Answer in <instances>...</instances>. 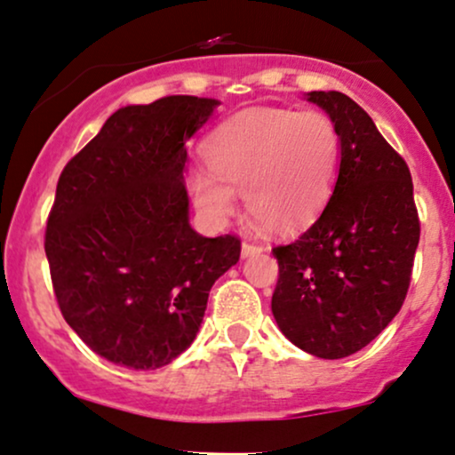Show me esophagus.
Instances as JSON below:
<instances>
[{
	"instance_id": "esophagus-1",
	"label": "esophagus",
	"mask_w": 455,
	"mask_h": 455,
	"mask_svg": "<svg viewBox=\"0 0 455 455\" xmlns=\"http://www.w3.org/2000/svg\"><path fill=\"white\" fill-rule=\"evenodd\" d=\"M262 251V245L258 243H250V241H243V245H241V256L243 258H250L254 254H260Z\"/></svg>"
}]
</instances>
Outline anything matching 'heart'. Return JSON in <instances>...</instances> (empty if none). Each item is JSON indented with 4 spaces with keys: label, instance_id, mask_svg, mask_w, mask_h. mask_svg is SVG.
<instances>
[{
    "label": "heart",
    "instance_id": "b5f03b06",
    "mask_svg": "<svg viewBox=\"0 0 455 455\" xmlns=\"http://www.w3.org/2000/svg\"><path fill=\"white\" fill-rule=\"evenodd\" d=\"M210 170L193 168L187 185L212 224L227 222L235 195L262 231L291 235L308 227L336 185L342 157L338 125L323 111L254 108L222 124L205 145Z\"/></svg>",
    "mask_w": 455,
    "mask_h": 455
}]
</instances>
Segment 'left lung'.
<instances>
[{
	"label": "left lung",
	"mask_w": 455,
	"mask_h": 455,
	"mask_svg": "<svg viewBox=\"0 0 455 455\" xmlns=\"http://www.w3.org/2000/svg\"><path fill=\"white\" fill-rule=\"evenodd\" d=\"M338 125L342 157L321 216L279 245L273 317L291 344L321 359L367 347L403 307L419 241L407 164L342 92H308Z\"/></svg>",
	"instance_id": "left-lung-1"
}]
</instances>
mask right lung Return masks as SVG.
<instances>
[{"label":"right lung","instance_id":"add662e5","mask_svg":"<svg viewBox=\"0 0 455 455\" xmlns=\"http://www.w3.org/2000/svg\"><path fill=\"white\" fill-rule=\"evenodd\" d=\"M220 102L165 96L115 111L56 185L45 256L60 313L96 355L157 370L185 353L241 241L188 224L187 140Z\"/></svg>","mask_w":455,"mask_h":455}]
</instances>
